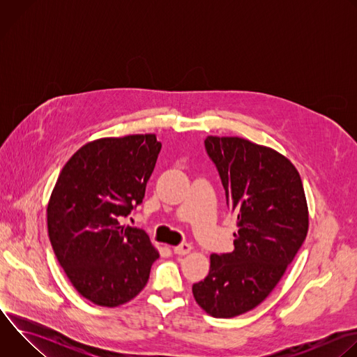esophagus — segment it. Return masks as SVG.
Listing matches in <instances>:
<instances>
[{"instance_id":"34e87169","label":"esophagus","mask_w":357,"mask_h":357,"mask_svg":"<svg viewBox=\"0 0 357 357\" xmlns=\"http://www.w3.org/2000/svg\"><path fill=\"white\" fill-rule=\"evenodd\" d=\"M192 251V245L188 244V243H183V244H179L176 247H174V252L178 254V256H186V254H189Z\"/></svg>"}]
</instances>
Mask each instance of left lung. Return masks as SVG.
<instances>
[{
    "label": "left lung",
    "mask_w": 357,
    "mask_h": 357,
    "mask_svg": "<svg viewBox=\"0 0 357 357\" xmlns=\"http://www.w3.org/2000/svg\"><path fill=\"white\" fill-rule=\"evenodd\" d=\"M205 146L238 231L234 250L212 254L208 277L192 292L211 317L234 318L260 305L285 274L307 237L308 205L296 168L275 149L216 135Z\"/></svg>",
    "instance_id": "1"
}]
</instances>
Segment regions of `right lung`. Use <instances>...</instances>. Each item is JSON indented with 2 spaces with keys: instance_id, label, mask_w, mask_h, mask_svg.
<instances>
[{
  "instance_id": "1",
  "label": "right lung",
  "mask_w": 357,
  "mask_h": 357,
  "mask_svg": "<svg viewBox=\"0 0 357 357\" xmlns=\"http://www.w3.org/2000/svg\"><path fill=\"white\" fill-rule=\"evenodd\" d=\"M161 146L155 134L90 141L66 162L50 195V244L75 289L98 307L135 298L160 257L144 230L120 219L142 202Z\"/></svg>"
}]
</instances>
